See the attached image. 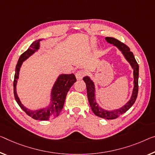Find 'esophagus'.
I'll return each instance as SVG.
<instances>
[{"label": "esophagus", "instance_id": "esophagus-1", "mask_svg": "<svg viewBox=\"0 0 155 155\" xmlns=\"http://www.w3.org/2000/svg\"><path fill=\"white\" fill-rule=\"evenodd\" d=\"M84 75H85V72L84 71H79L75 73V77L78 80H82Z\"/></svg>", "mask_w": 155, "mask_h": 155}]
</instances>
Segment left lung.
I'll list each match as a JSON object with an SVG mask.
<instances>
[{"mask_svg":"<svg viewBox=\"0 0 155 155\" xmlns=\"http://www.w3.org/2000/svg\"><path fill=\"white\" fill-rule=\"evenodd\" d=\"M105 40L109 44H112L113 46H116L121 52L125 59L128 61L131 67L132 68L133 77H134V82H133L134 87H133L132 93L129 101L127 102V103L125 104L122 107L111 109V110L104 109L98 105L96 99V87H95L94 81L90 78L89 76H85L83 78V80L84 81L86 87H87L88 100H89L90 107H91L93 112L97 116L109 120V119H115L125 113L135 102L136 99L137 97L138 88H139V86H138V82H139V64L136 61L134 54L126 45L113 37H105Z\"/></svg>","mask_w":155,"mask_h":155,"instance_id":"1","label":"left lung"}]
</instances>
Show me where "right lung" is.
<instances>
[{"label":"right lung","mask_w":155,"mask_h":155,"mask_svg":"<svg viewBox=\"0 0 155 155\" xmlns=\"http://www.w3.org/2000/svg\"><path fill=\"white\" fill-rule=\"evenodd\" d=\"M43 39H39L33 42L27 51L21 54L18 59L16 66L15 75H14V94L16 102L28 116L35 120H46L51 118H55L59 115V113L61 112L64 107L67 93L69 91L70 88L72 87V85L76 82V78L73 73H71V74L62 73V74L59 75L51 89V96H50L51 99H50L49 104L44 107L37 109V110H31V109L25 107L21 103L19 97L18 96L17 92H16V84H17L18 80L19 78L21 67L23 61L39 51L40 48V41Z\"/></svg>","instance_id":"add662e5"}]
</instances>
